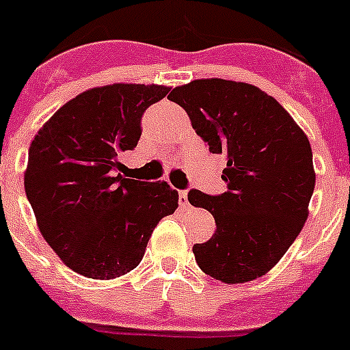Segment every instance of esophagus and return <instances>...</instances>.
Listing matches in <instances>:
<instances>
[{"instance_id": "obj_1", "label": "esophagus", "mask_w": 350, "mask_h": 350, "mask_svg": "<svg viewBox=\"0 0 350 350\" xmlns=\"http://www.w3.org/2000/svg\"><path fill=\"white\" fill-rule=\"evenodd\" d=\"M178 204H180L182 208H185V206L189 204V199H187V191H180V192H178Z\"/></svg>"}]
</instances>
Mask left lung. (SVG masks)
I'll use <instances>...</instances> for the list:
<instances>
[{"mask_svg": "<svg viewBox=\"0 0 350 350\" xmlns=\"http://www.w3.org/2000/svg\"><path fill=\"white\" fill-rule=\"evenodd\" d=\"M168 99L187 111L209 152L227 156V192H189L216 221L213 237L192 247L199 268L223 284L262 277L308 219L316 182L308 135L277 99L245 82L199 79Z\"/></svg>", "mask_w": 350, "mask_h": 350, "instance_id": "left-lung-1", "label": "left lung"}]
</instances>
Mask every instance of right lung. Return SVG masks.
<instances>
[{"label":"right lung","mask_w":350,"mask_h":350,"mask_svg":"<svg viewBox=\"0 0 350 350\" xmlns=\"http://www.w3.org/2000/svg\"><path fill=\"white\" fill-rule=\"evenodd\" d=\"M166 85L111 84L81 92L39 129L23 173L44 241L79 275L113 280L141 262L152 230L178 208L166 182L120 175L146 109Z\"/></svg>","instance_id":"right-lung-1"}]
</instances>
